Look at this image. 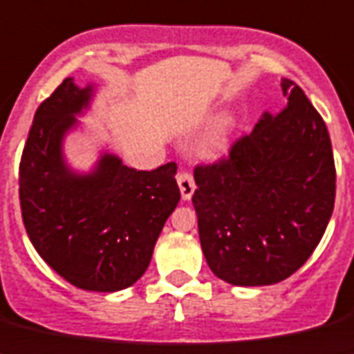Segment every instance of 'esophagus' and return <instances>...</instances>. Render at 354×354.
I'll return each instance as SVG.
<instances>
[{"mask_svg":"<svg viewBox=\"0 0 354 354\" xmlns=\"http://www.w3.org/2000/svg\"><path fill=\"white\" fill-rule=\"evenodd\" d=\"M177 184H179L180 195H183L184 201H189L193 197V193H195V180H193V175L189 171H180L177 175Z\"/></svg>","mask_w":354,"mask_h":354,"instance_id":"1","label":"esophagus"}]
</instances>
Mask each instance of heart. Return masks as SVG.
I'll return each mask as SVG.
<instances>
[{"mask_svg": "<svg viewBox=\"0 0 354 354\" xmlns=\"http://www.w3.org/2000/svg\"><path fill=\"white\" fill-rule=\"evenodd\" d=\"M236 129V120L229 113L220 114L204 132L198 143V152L204 157H220L227 152L231 138Z\"/></svg>", "mask_w": 354, "mask_h": 354, "instance_id": "obj_1", "label": "heart"}]
</instances>
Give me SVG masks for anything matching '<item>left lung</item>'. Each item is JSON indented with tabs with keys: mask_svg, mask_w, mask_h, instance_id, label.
<instances>
[{
	"mask_svg": "<svg viewBox=\"0 0 354 354\" xmlns=\"http://www.w3.org/2000/svg\"><path fill=\"white\" fill-rule=\"evenodd\" d=\"M285 109L263 113L227 159L195 168L193 206L213 274L236 286L286 279L306 263L335 206V161L324 120L295 82Z\"/></svg>",
	"mask_w": 354,
	"mask_h": 354,
	"instance_id": "8db88e82",
	"label": "left lung"
}]
</instances>
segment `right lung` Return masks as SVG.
I'll list each match as a JSON object with an SVG mask.
<instances>
[{
    "label": "right lung",
    "instance_id": "add662e5",
    "mask_svg": "<svg viewBox=\"0 0 354 354\" xmlns=\"http://www.w3.org/2000/svg\"><path fill=\"white\" fill-rule=\"evenodd\" d=\"M93 96V84L78 87L69 77L39 105L21 156V213L32 245L60 277L118 292L145 274L180 192L175 162L143 171L102 152L87 174L66 162V136Z\"/></svg>",
    "mask_w": 354,
    "mask_h": 354
}]
</instances>
